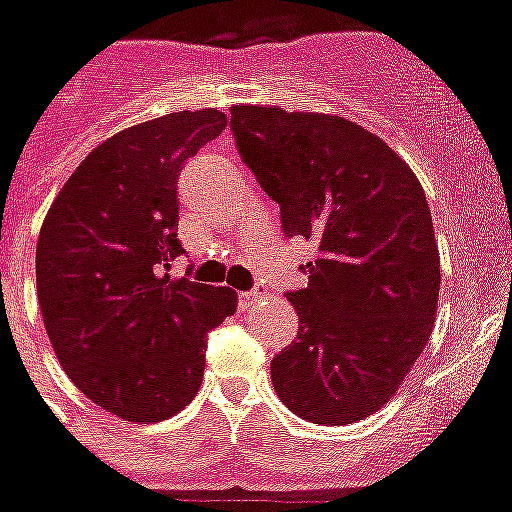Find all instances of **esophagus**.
I'll return each instance as SVG.
<instances>
[{"label":"esophagus","instance_id":"esophagus-1","mask_svg":"<svg viewBox=\"0 0 512 512\" xmlns=\"http://www.w3.org/2000/svg\"><path fill=\"white\" fill-rule=\"evenodd\" d=\"M265 297H268V294H265L263 289H252V292H242V294H239V307H242V310H249V307L257 305V302H263Z\"/></svg>","mask_w":512,"mask_h":512}]
</instances>
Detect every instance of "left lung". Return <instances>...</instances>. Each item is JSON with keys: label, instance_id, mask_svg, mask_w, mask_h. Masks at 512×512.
Listing matches in <instances>:
<instances>
[{"label": "left lung", "instance_id": "obj_1", "mask_svg": "<svg viewBox=\"0 0 512 512\" xmlns=\"http://www.w3.org/2000/svg\"><path fill=\"white\" fill-rule=\"evenodd\" d=\"M236 149L286 236L318 244L289 292L299 331L270 363L292 413L344 426L392 400L436 321L439 247L421 181L352 120L281 107H231Z\"/></svg>", "mask_w": 512, "mask_h": 512}]
</instances>
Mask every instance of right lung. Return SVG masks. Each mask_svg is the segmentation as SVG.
<instances>
[{
  "label": "right lung",
  "instance_id": "obj_1",
  "mask_svg": "<svg viewBox=\"0 0 512 512\" xmlns=\"http://www.w3.org/2000/svg\"><path fill=\"white\" fill-rule=\"evenodd\" d=\"M226 128L210 110L170 112L102 141L65 181L36 244V294L70 381L123 421L184 410L205 376L207 334L236 292L170 278L178 173Z\"/></svg>",
  "mask_w": 512,
  "mask_h": 512
}]
</instances>
